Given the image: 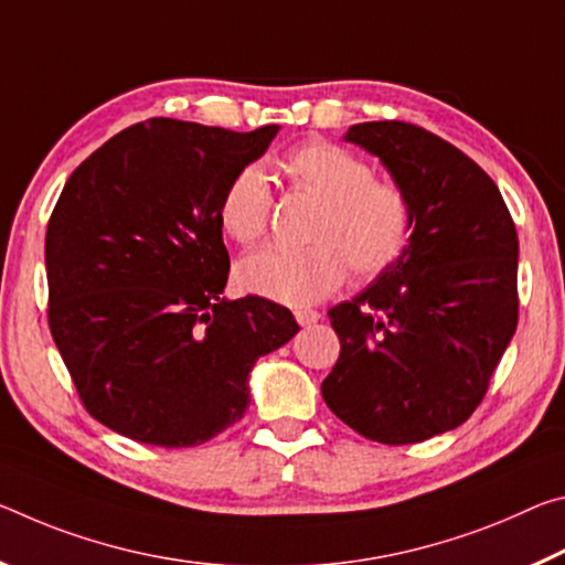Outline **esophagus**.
<instances>
[{
	"instance_id": "1",
	"label": "esophagus",
	"mask_w": 565,
	"mask_h": 565,
	"mask_svg": "<svg viewBox=\"0 0 565 565\" xmlns=\"http://www.w3.org/2000/svg\"><path fill=\"white\" fill-rule=\"evenodd\" d=\"M295 320H298L300 326H312V322L320 320V312L318 310H295Z\"/></svg>"
}]
</instances>
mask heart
I'll return each instance as SVG.
<instances>
[{"mask_svg": "<svg viewBox=\"0 0 565 565\" xmlns=\"http://www.w3.org/2000/svg\"><path fill=\"white\" fill-rule=\"evenodd\" d=\"M282 170L292 190L320 205L310 227V247H263L235 267L239 290L280 305H312L335 292L348 277L375 280L408 249L413 205L395 182L375 180L363 157L330 142H310L285 157ZM273 212L267 174L247 164L227 182L217 217L239 245L265 235Z\"/></svg>", "mask_w": 565, "mask_h": 565, "instance_id": "heart-1", "label": "heart"}]
</instances>
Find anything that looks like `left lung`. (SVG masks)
Listing matches in <instances>:
<instances>
[{
    "label": "left lung",
    "mask_w": 565,
    "mask_h": 565,
    "mask_svg": "<svg viewBox=\"0 0 565 565\" xmlns=\"http://www.w3.org/2000/svg\"><path fill=\"white\" fill-rule=\"evenodd\" d=\"M381 157L413 205L408 249L373 285L328 310L340 358L322 397L385 446L466 423L518 322V235L495 182L418 125L363 122L345 135Z\"/></svg>",
    "instance_id": "1"
}]
</instances>
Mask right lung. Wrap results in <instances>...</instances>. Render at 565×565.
Wrapping results in <instances>:
<instances>
[{
    "label": "right lung",
    "instance_id": "obj_1",
    "mask_svg": "<svg viewBox=\"0 0 565 565\" xmlns=\"http://www.w3.org/2000/svg\"><path fill=\"white\" fill-rule=\"evenodd\" d=\"M277 129L154 117L64 184L44 239L50 330L87 413L119 436L160 448L215 438L245 415L255 360L300 330L282 305L222 298L220 198Z\"/></svg>",
    "mask_w": 565,
    "mask_h": 565
}]
</instances>
